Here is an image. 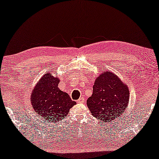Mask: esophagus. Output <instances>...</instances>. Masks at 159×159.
Segmentation results:
<instances>
[{"mask_svg":"<svg viewBox=\"0 0 159 159\" xmlns=\"http://www.w3.org/2000/svg\"><path fill=\"white\" fill-rule=\"evenodd\" d=\"M84 102V97H80V98L77 100V103H82V102Z\"/></svg>","mask_w":159,"mask_h":159,"instance_id":"obj_1","label":"esophagus"}]
</instances>
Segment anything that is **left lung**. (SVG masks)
<instances>
[{"instance_id": "left-lung-1", "label": "left lung", "mask_w": 159, "mask_h": 159, "mask_svg": "<svg viewBox=\"0 0 159 159\" xmlns=\"http://www.w3.org/2000/svg\"><path fill=\"white\" fill-rule=\"evenodd\" d=\"M129 102V90L114 73L103 70L95 80L93 93L87 100L92 115L104 122L119 118Z\"/></svg>"}]
</instances>
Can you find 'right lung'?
I'll return each mask as SVG.
<instances>
[{
    "mask_svg": "<svg viewBox=\"0 0 159 159\" xmlns=\"http://www.w3.org/2000/svg\"><path fill=\"white\" fill-rule=\"evenodd\" d=\"M59 78L48 73L40 78L32 91V107L41 120L47 123L62 120L76 104L67 93L59 89Z\"/></svg>",
    "mask_w": 159,
    "mask_h": 159,
    "instance_id": "add662e5",
    "label": "right lung"
}]
</instances>
